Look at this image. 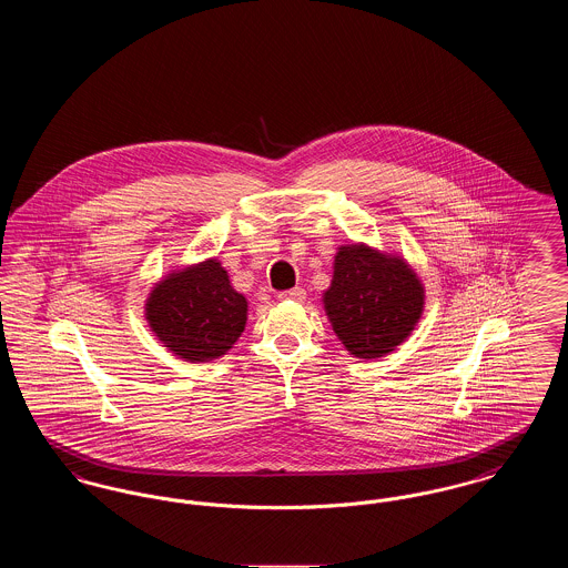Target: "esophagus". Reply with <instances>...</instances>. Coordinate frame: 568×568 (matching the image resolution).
Returning <instances> with one entry per match:
<instances>
[{"instance_id": "obj_1", "label": "esophagus", "mask_w": 568, "mask_h": 568, "mask_svg": "<svg viewBox=\"0 0 568 568\" xmlns=\"http://www.w3.org/2000/svg\"><path fill=\"white\" fill-rule=\"evenodd\" d=\"M306 297V292L302 287H294V290H287V292H281L278 300H294V302H302Z\"/></svg>"}]
</instances>
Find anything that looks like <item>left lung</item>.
Returning a JSON list of instances; mask_svg holds the SVG:
<instances>
[{
	"instance_id": "1",
	"label": "left lung",
	"mask_w": 568,
	"mask_h": 568,
	"mask_svg": "<svg viewBox=\"0 0 568 568\" xmlns=\"http://www.w3.org/2000/svg\"><path fill=\"white\" fill-rule=\"evenodd\" d=\"M426 290L405 257L364 243L334 255L324 308L353 357L377 359L403 345L424 313Z\"/></svg>"
}]
</instances>
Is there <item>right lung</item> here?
Returning <instances> with one entry per match:
<instances>
[{
	"label": "right lung",
	"instance_id": "add662e5",
	"mask_svg": "<svg viewBox=\"0 0 568 568\" xmlns=\"http://www.w3.org/2000/svg\"><path fill=\"white\" fill-rule=\"evenodd\" d=\"M248 302L216 257L165 274L151 290L144 317L168 352L197 364L225 355L241 338Z\"/></svg>",
	"mask_w": 568,
	"mask_h": 568
}]
</instances>
